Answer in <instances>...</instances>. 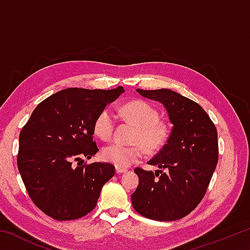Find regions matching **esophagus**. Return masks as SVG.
<instances>
[{"instance_id": "34e87169", "label": "esophagus", "mask_w": 250, "mask_h": 250, "mask_svg": "<svg viewBox=\"0 0 250 250\" xmlns=\"http://www.w3.org/2000/svg\"><path fill=\"white\" fill-rule=\"evenodd\" d=\"M116 172L118 173V174H120V173H125V172H126V168H125V167H116Z\"/></svg>"}]
</instances>
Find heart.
I'll return each mask as SVG.
<instances>
[{"label": "heart", "instance_id": "obj_1", "mask_svg": "<svg viewBox=\"0 0 250 250\" xmlns=\"http://www.w3.org/2000/svg\"><path fill=\"white\" fill-rule=\"evenodd\" d=\"M121 113L126 120L137 125L132 142L137 145L125 146L113 142L105 146L101 151L104 161L116 167H126L138 162L143 156V149L153 153L159 151L170 138V128L166 122L160 120L159 111L145 100H134L125 104ZM116 126V117L109 107L104 108L94 121V131L103 140L112 137Z\"/></svg>", "mask_w": 250, "mask_h": 250}]
</instances>
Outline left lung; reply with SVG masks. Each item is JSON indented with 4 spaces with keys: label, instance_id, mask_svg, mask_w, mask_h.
Here are the masks:
<instances>
[{
    "label": "left lung",
    "instance_id": "left-lung-1",
    "mask_svg": "<svg viewBox=\"0 0 250 250\" xmlns=\"http://www.w3.org/2000/svg\"><path fill=\"white\" fill-rule=\"evenodd\" d=\"M137 91L166 107L173 128L167 142L147 162L160 170L134 168L139 185L131 195L132 206L146 218L177 221L196 208L208 188L218 161L216 126L200 104L175 91Z\"/></svg>",
    "mask_w": 250,
    "mask_h": 250
}]
</instances>
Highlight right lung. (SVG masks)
<instances>
[{
    "instance_id": "add662e5",
    "label": "right lung",
    "mask_w": 250,
    "mask_h": 250,
    "mask_svg": "<svg viewBox=\"0 0 250 250\" xmlns=\"http://www.w3.org/2000/svg\"><path fill=\"white\" fill-rule=\"evenodd\" d=\"M124 87L67 88L34 109L20 133L18 167L31 200L56 221H73L95 208L101 188L115 175L110 163H83L99 151L94 121ZM78 164L76 165L75 163Z\"/></svg>"
}]
</instances>
